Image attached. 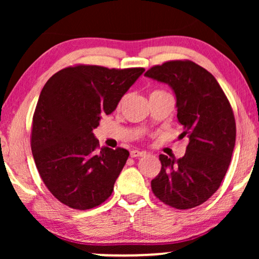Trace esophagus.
Wrapping results in <instances>:
<instances>
[{"instance_id": "esophagus-1", "label": "esophagus", "mask_w": 259, "mask_h": 259, "mask_svg": "<svg viewBox=\"0 0 259 259\" xmlns=\"http://www.w3.org/2000/svg\"><path fill=\"white\" fill-rule=\"evenodd\" d=\"M145 154H146V153H145V152H143V151H138V150H133V151H131V157H132V158L144 157Z\"/></svg>"}]
</instances>
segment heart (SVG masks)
Masks as SVG:
<instances>
[{
  "mask_svg": "<svg viewBox=\"0 0 259 259\" xmlns=\"http://www.w3.org/2000/svg\"><path fill=\"white\" fill-rule=\"evenodd\" d=\"M157 93H164V92H162V91H153V92H152V93H151V95H152V94H157Z\"/></svg>",
  "mask_w": 259,
  "mask_h": 259,
  "instance_id": "obj_1",
  "label": "heart"
}]
</instances>
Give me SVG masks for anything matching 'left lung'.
I'll list each match as a JSON object with an SVG mask.
<instances>
[{
  "label": "left lung",
  "mask_w": 259,
  "mask_h": 259,
  "mask_svg": "<svg viewBox=\"0 0 259 259\" xmlns=\"http://www.w3.org/2000/svg\"><path fill=\"white\" fill-rule=\"evenodd\" d=\"M145 75L167 83L177 98V118L187 137L185 155H159L151 182L154 196L178 210L199 206L219 189L231 161L236 121L230 101L210 72L190 60L151 67Z\"/></svg>",
  "instance_id": "left-lung-1"
}]
</instances>
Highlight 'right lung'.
Returning a JSON list of instances; mask_svg holds the SVG:
<instances>
[{"mask_svg":"<svg viewBox=\"0 0 259 259\" xmlns=\"http://www.w3.org/2000/svg\"><path fill=\"white\" fill-rule=\"evenodd\" d=\"M144 68L76 65L55 73L42 88L30 146L37 171L59 201L88 210L108 199L130 152L101 147L93 130L144 73Z\"/></svg>","mask_w":259,"mask_h":259,"instance_id":"right-lung-1","label":"right lung"}]
</instances>
